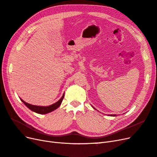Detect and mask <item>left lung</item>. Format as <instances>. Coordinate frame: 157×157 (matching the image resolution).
<instances>
[{"mask_svg": "<svg viewBox=\"0 0 157 157\" xmlns=\"http://www.w3.org/2000/svg\"><path fill=\"white\" fill-rule=\"evenodd\" d=\"M111 116H113V117H116V115H111Z\"/></svg>", "mask_w": 157, "mask_h": 157, "instance_id": "left-lung-1", "label": "left lung"}]
</instances>
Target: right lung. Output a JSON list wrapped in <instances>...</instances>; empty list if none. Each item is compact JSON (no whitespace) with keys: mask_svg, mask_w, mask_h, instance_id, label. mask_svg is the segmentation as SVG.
<instances>
[{"mask_svg":"<svg viewBox=\"0 0 157 157\" xmlns=\"http://www.w3.org/2000/svg\"><path fill=\"white\" fill-rule=\"evenodd\" d=\"M64 98V94L62 96V97L61 98V99H59V100H58L57 102H56L55 103L52 104V105H49V106H36V105H31V104H29V103H26L25 101H24L23 100V99H20L21 101L25 104V105L29 108V109H31V111H34L36 113H39V114H46V113H50L52 111H53L54 110H56V109H58L60 105L61 102H62L63 101V99Z\"/></svg>","mask_w":157,"mask_h":157,"instance_id":"add662e5","label":"right lung"}]
</instances>
